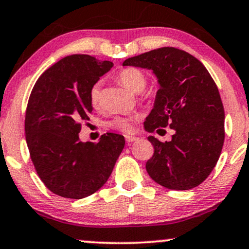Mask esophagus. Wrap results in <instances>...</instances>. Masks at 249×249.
Here are the masks:
<instances>
[{
	"label": "esophagus",
	"instance_id": "1",
	"mask_svg": "<svg viewBox=\"0 0 249 249\" xmlns=\"http://www.w3.org/2000/svg\"><path fill=\"white\" fill-rule=\"evenodd\" d=\"M137 140H139V137L136 136H125V141H127V143H133Z\"/></svg>",
	"mask_w": 249,
	"mask_h": 249
}]
</instances>
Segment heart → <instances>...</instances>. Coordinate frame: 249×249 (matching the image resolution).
Here are the masks:
<instances>
[{
    "instance_id": "obj_1",
    "label": "heart",
    "mask_w": 249,
    "mask_h": 249,
    "mask_svg": "<svg viewBox=\"0 0 249 249\" xmlns=\"http://www.w3.org/2000/svg\"><path fill=\"white\" fill-rule=\"evenodd\" d=\"M118 79L125 88H128L133 92H141L146 87L145 73L139 68L135 67H128V68L122 69L118 73ZM90 103L93 107H98L101 103V82H97L92 85L90 89ZM135 120L134 116H116L108 122V127L114 128V129L129 131L131 129V122Z\"/></svg>"
}]
</instances>
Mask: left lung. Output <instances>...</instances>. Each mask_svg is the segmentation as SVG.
<instances>
[{
	"instance_id": "obj_1",
	"label": "left lung",
	"mask_w": 249,
	"mask_h": 249,
	"mask_svg": "<svg viewBox=\"0 0 249 249\" xmlns=\"http://www.w3.org/2000/svg\"><path fill=\"white\" fill-rule=\"evenodd\" d=\"M124 66L153 70L160 88L144 128L149 133L170 125V142L153 136L146 171L160 186L188 190L201 185L216 166L225 139L224 107L216 83L196 57L161 47L129 57Z\"/></svg>"
}]
</instances>
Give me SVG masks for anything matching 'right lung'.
Here are the masks:
<instances>
[{
	"mask_svg": "<svg viewBox=\"0 0 249 249\" xmlns=\"http://www.w3.org/2000/svg\"><path fill=\"white\" fill-rule=\"evenodd\" d=\"M113 67L90 55L63 57L48 68L31 91L25 113L30 157L44 185L54 194L83 198L105 185L124 146V137L107 133L83 143L82 121L92 113L90 89Z\"/></svg>",
	"mask_w": 249,
	"mask_h": 249,
	"instance_id": "add662e5",
	"label": "right lung"
}]
</instances>
